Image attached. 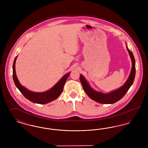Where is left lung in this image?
Returning a JSON list of instances; mask_svg holds the SVG:
<instances>
[{
    "instance_id": "obj_1",
    "label": "left lung",
    "mask_w": 148,
    "mask_h": 148,
    "mask_svg": "<svg viewBox=\"0 0 148 148\" xmlns=\"http://www.w3.org/2000/svg\"><path fill=\"white\" fill-rule=\"evenodd\" d=\"M127 49L132 60V68L130 75L127 82L118 89L109 93H103L101 92H97L91 88L90 85L89 84L82 75H80V80L83 89L90 98L99 103L108 104H113L117 102L125 95L132 85L133 84L135 76V60L134 56L133 53L128 49L127 45Z\"/></svg>"
}]
</instances>
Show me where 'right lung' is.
I'll list each match as a JSON object with an SVG mask.
<instances>
[{"instance_id":"obj_1","label":"right lung","mask_w":148,"mask_h":148,"mask_svg":"<svg viewBox=\"0 0 148 148\" xmlns=\"http://www.w3.org/2000/svg\"><path fill=\"white\" fill-rule=\"evenodd\" d=\"M17 57L18 56L15 57L13 65V77L16 86L26 98L34 103L45 104L56 100L59 97L63 92L64 85L67 80V78L69 76L71 72L64 75L56 84L48 91L42 92H32L22 86L16 77L15 66Z\"/></svg>"}]
</instances>
